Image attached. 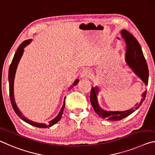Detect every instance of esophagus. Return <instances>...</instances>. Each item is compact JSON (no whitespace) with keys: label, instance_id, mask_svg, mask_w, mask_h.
<instances>
[{"label":"esophagus","instance_id":"obj_1","mask_svg":"<svg viewBox=\"0 0 155 155\" xmlns=\"http://www.w3.org/2000/svg\"><path fill=\"white\" fill-rule=\"evenodd\" d=\"M91 75V71L88 69H84L81 73V78H90Z\"/></svg>","mask_w":155,"mask_h":155}]
</instances>
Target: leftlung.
Segmentation results:
<instances>
[{"label":"left lung","instance_id":"1","mask_svg":"<svg viewBox=\"0 0 155 155\" xmlns=\"http://www.w3.org/2000/svg\"><path fill=\"white\" fill-rule=\"evenodd\" d=\"M121 35L123 38L125 40L126 43V62L132 68V69L134 71L137 75L143 81V82L146 84V85H148V68L147 65L146 60L143 56V52H142L141 48L140 45L133 34L130 32L126 31V29L122 30L121 31ZM98 89L97 87L95 88H91L90 100L91 104L93 106V108H94L95 113L104 120H110V121H118L121 120L122 119L126 117L129 115L133 113L135 111V108H133L130 110L123 111V112H107L101 109L99 106L97 100V95L96 93H97ZM146 91L143 94H142V100L141 103L137 104L135 105L136 109L139 108V106L141 104L142 101H144L146 95Z\"/></svg>","mask_w":155,"mask_h":155}]
</instances>
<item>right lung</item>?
I'll list each match as a JSON object with an SVG mask.
<instances>
[{"instance_id":"obj_1","label":"right lung","mask_w":155,"mask_h":155,"mask_svg":"<svg viewBox=\"0 0 155 155\" xmlns=\"http://www.w3.org/2000/svg\"><path fill=\"white\" fill-rule=\"evenodd\" d=\"M31 41V39L27 40H25L24 42H22L21 44H20V46L18 48V49L16 51V54H15L13 60H12V62L11 63V64L9 66V75H8V78H9V97H10V100H11V104L12 107H13V109L15 111V113H16V115L19 117L21 119V120H23L25 122H27V124H29L30 125L35 126V127L38 128H48V127H51L53 125H54L55 124H56L58 121H59L60 120L61 117H62V113L63 110H64V106H65V98H64V104L62 106V108H61V110L60 111L59 114H58V116L55 117L54 120L49 121L48 125H46V124H38L36 122H34V121H30L25 117V116L22 115V113H20V111L19 110L16 104V101H15L14 100V77H15V74H16V68L18 67V64L20 58H21L22 54H23L24 51V47L25 46L29 44V43ZM79 82V80H76L74 83H73V86H75Z\"/></svg>"}]
</instances>
